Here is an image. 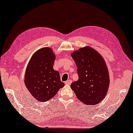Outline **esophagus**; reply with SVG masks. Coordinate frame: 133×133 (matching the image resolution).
I'll list each match as a JSON object with an SVG mask.
<instances>
[{"instance_id": "esophagus-1", "label": "esophagus", "mask_w": 133, "mask_h": 133, "mask_svg": "<svg viewBox=\"0 0 133 133\" xmlns=\"http://www.w3.org/2000/svg\"><path fill=\"white\" fill-rule=\"evenodd\" d=\"M72 81L71 79H68V81H65V83L66 84V85H70L71 83H72Z\"/></svg>"}]
</instances>
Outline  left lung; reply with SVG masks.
Segmentation results:
<instances>
[{"instance_id": "left-lung-1", "label": "left lung", "mask_w": 133, "mask_h": 133, "mask_svg": "<svg viewBox=\"0 0 133 133\" xmlns=\"http://www.w3.org/2000/svg\"><path fill=\"white\" fill-rule=\"evenodd\" d=\"M77 67L78 79L70 87L77 98L86 105H95L107 93L109 77L105 61L99 53L90 47L81 48L71 54Z\"/></svg>"}]
</instances>
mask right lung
I'll use <instances>...</instances> for the list:
<instances>
[{
  "mask_svg": "<svg viewBox=\"0 0 133 133\" xmlns=\"http://www.w3.org/2000/svg\"><path fill=\"white\" fill-rule=\"evenodd\" d=\"M55 60V55L52 50L44 47L35 52L28 64L24 78L25 86L38 101H48L64 86L59 72L53 68Z\"/></svg>",
  "mask_w": 133,
  "mask_h": 133,
  "instance_id": "add662e5",
  "label": "right lung"
}]
</instances>
